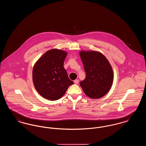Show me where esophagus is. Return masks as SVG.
Returning <instances> with one entry per match:
<instances>
[{
	"label": "esophagus",
	"mask_w": 146,
	"mask_h": 146,
	"mask_svg": "<svg viewBox=\"0 0 146 146\" xmlns=\"http://www.w3.org/2000/svg\"><path fill=\"white\" fill-rule=\"evenodd\" d=\"M74 83L76 84H78L79 83V80H78V79L75 80L74 81Z\"/></svg>",
	"instance_id": "34e87169"
}]
</instances>
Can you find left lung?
<instances>
[{
    "instance_id": "1",
    "label": "left lung",
    "mask_w": 146,
    "mask_h": 146,
    "mask_svg": "<svg viewBox=\"0 0 146 146\" xmlns=\"http://www.w3.org/2000/svg\"><path fill=\"white\" fill-rule=\"evenodd\" d=\"M80 56L86 73L80 85L85 94L91 98L104 96L111 88L113 72L107 59L100 52L82 51Z\"/></svg>"
}]
</instances>
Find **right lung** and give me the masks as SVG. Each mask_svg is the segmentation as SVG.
<instances>
[{
	"label": "right lung",
	"mask_w": 146,
	"mask_h": 146,
	"mask_svg": "<svg viewBox=\"0 0 146 146\" xmlns=\"http://www.w3.org/2000/svg\"><path fill=\"white\" fill-rule=\"evenodd\" d=\"M67 53L52 49L46 52L35 63L32 76L35 88L42 97L50 101L60 99L73 81L63 67Z\"/></svg>",
	"instance_id": "right-lung-1"
}]
</instances>
